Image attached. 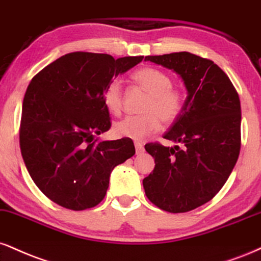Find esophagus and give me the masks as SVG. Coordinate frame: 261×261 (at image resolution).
<instances>
[{
	"mask_svg": "<svg viewBox=\"0 0 261 261\" xmlns=\"http://www.w3.org/2000/svg\"><path fill=\"white\" fill-rule=\"evenodd\" d=\"M135 148H136V154H141V153L144 152L143 144L140 142H135Z\"/></svg>",
	"mask_w": 261,
	"mask_h": 261,
	"instance_id": "esophagus-1",
	"label": "esophagus"
}]
</instances>
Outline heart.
<instances>
[{
    "label": "heart",
    "mask_w": 261,
    "mask_h": 261,
    "mask_svg": "<svg viewBox=\"0 0 261 261\" xmlns=\"http://www.w3.org/2000/svg\"><path fill=\"white\" fill-rule=\"evenodd\" d=\"M134 80L149 93L143 107V114L127 115L113 125V134L119 139L142 141L161 127V119L171 122L184 108V95L172 89L171 79L155 68H141L133 74ZM103 103L113 114H119L122 107L121 83L112 79L103 91Z\"/></svg>",
    "instance_id": "heart-1"
}]
</instances>
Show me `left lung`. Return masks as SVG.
I'll return each mask as SVG.
<instances>
[{"label":"left lung","instance_id":"obj_1","mask_svg":"<svg viewBox=\"0 0 261 261\" xmlns=\"http://www.w3.org/2000/svg\"><path fill=\"white\" fill-rule=\"evenodd\" d=\"M144 61L176 73L187 91L181 114L164 139L181 147L144 146L154 170L143 178L146 196L169 213H186L209 202L233 170L241 149V102L214 62L190 52L147 56Z\"/></svg>","mask_w":261,"mask_h":261}]
</instances>
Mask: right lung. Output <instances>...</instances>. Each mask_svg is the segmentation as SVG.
Wrapping results in <instances>:
<instances>
[{
	"instance_id": "right-lung-1",
	"label": "right lung",
	"mask_w": 261,
	"mask_h": 261,
	"mask_svg": "<svg viewBox=\"0 0 261 261\" xmlns=\"http://www.w3.org/2000/svg\"><path fill=\"white\" fill-rule=\"evenodd\" d=\"M142 59L73 52L30 81L21 111L20 150L31 178L52 202L71 210L97 205L113 169L135 154L130 139L99 141L96 135L111 128L105 87Z\"/></svg>"
}]
</instances>
